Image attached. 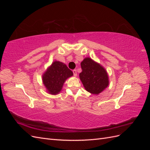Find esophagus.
<instances>
[{"label": "esophagus", "instance_id": "obj_1", "mask_svg": "<svg viewBox=\"0 0 150 150\" xmlns=\"http://www.w3.org/2000/svg\"><path fill=\"white\" fill-rule=\"evenodd\" d=\"M72 72H73V74L74 76H77V71L76 69H74L73 71H72Z\"/></svg>", "mask_w": 150, "mask_h": 150}]
</instances>
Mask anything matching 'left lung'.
<instances>
[{
    "mask_svg": "<svg viewBox=\"0 0 150 150\" xmlns=\"http://www.w3.org/2000/svg\"><path fill=\"white\" fill-rule=\"evenodd\" d=\"M82 72L79 78L87 91L94 94L101 93L109 84L106 70L89 57H86L81 63Z\"/></svg>",
    "mask_w": 150,
    "mask_h": 150,
    "instance_id": "1",
    "label": "left lung"
}]
</instances>
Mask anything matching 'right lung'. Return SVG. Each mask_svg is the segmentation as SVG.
I'll return each instance as SVG.
<instances>
[{
	"label": "right lung",
	"mask_w": 150,
	"mask_h": 150,
	"mask_svg": "<svg viewBox=\"0 0 150 150\" xmlns=\"http://www.w3.org/2000/svg\"><path fill=\"white\" fill-rule=\"evenodd\" d=\"M73 75L67 66L59 61H54L42 76L44 86L51 94L59 93L65 81Z\"/></svg>",
	"instance_id": "1"
}]
</instances>
